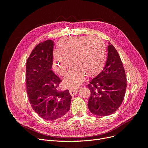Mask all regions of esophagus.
<instances>
[{
  "label": "esophagus",
  "instance_id": "esophagus-1",
  "mask_svg": "<svg viewBox=\"0 0 148 148\" xmlns=\"http://www.w3.org/2000/svg\"><path fill=\"white\" fill-rule=\"evenodd\" d=\"M78 89H77H77L75 88V89L70 90V93L71 96L75 95V94H77L78 93Z\"/></svg>",
  "mask_w": 148,
  "mask_h": 148
}]
</instances>
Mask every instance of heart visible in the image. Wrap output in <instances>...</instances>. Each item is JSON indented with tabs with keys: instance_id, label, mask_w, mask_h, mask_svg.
<instances>
[{
	"instance_id": "obj_1",
	"label": "heart",
	"mask_w": 148,
	"mask_h": 148,
	"mask_svg": "<svg viewBox=\"0 0 148 148\" xmlns=\"http://www.w3.org/2000/svg\"><path fill=\"white\" fill-rule=\"evenodd\" d=\"M106 47L97 37H70L62 40L57 51L53 53L55 71L64 75L73 66L64 79L69 87H78L85 75L91 77L98 75L102 70L106 60Z\"/></svg>"
}]
</instances>
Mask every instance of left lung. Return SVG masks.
I'll use <instances>...</instances> for the list:
<instances>
[{"label":"left lung","instance_id":"8db88e82","mask_svg":"<svg viewBox=\"0 0 148 148\" xmlns=\"http://www.w3.org/2000/svg\"><path fill=\"white\" fill-rule=\"evenodd\" d=\"M88 107L95 115L104 116L115 112L121 106L126 89V78L121 58L109 43L108 57L103 70L90 81Z\"/></svg>","mask_w":148,"mask_h":148}]
</instances>
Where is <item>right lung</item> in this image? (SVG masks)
Listing matches in <instances>:
<instances>
[{
  "label": "right lung",
  "mask_w": 148,
  "mask_h": 148,
  "mask_svg": "<svg viewBox=\"0 0 148 148\" xmlns=\"http://www.w3.org/2000/svg\"><path fill=\"white\" fill-rule=\"evenodd\" d=\"M54 42L38 44L26 62V88L33 110L43 119L54 121L64 116L70 108L69 91H58L60 79L51 70Z\"/></svg>",
  "instance_id": "right-lung-1"
}]
</instances>
